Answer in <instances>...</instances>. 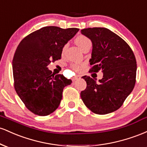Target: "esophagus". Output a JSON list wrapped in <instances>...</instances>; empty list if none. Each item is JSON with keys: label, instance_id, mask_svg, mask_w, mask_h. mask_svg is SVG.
Returning <instances> with one entry per match:
<instances>
[{"label": "esophagus", "instance_id": "esophagus-1", "mask_svg": "<svg viewBox=\"0 0 147 147\" xmlns=\"http://www.w3.org/2000/svg\"><path fill=\"white\" fill-rule=\"evenodd\" d=\"M79 78H81V76L80 75H76L75 76V77H74V80H77V79H78Z\"/></svg>", "mask_w": 147, "mask_h": 147}]
</instances>
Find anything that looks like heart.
<instances>
[{"label":"heart","mask_w":147,"mask_h":147,"mask_svg":"<svg viewBox=\"0 0 147 147\" xmlns=\"http://www.w3.org/2000/svg\"><path fill=\"white\" fill-rule=\"evenodd\" d=\"M90 43V41L87 38L86 36H83V35H80V36H78L77 38H75V43L78 45V47L80 49H82L85 45H86L87 43ZM65 48L66 47H64L63 49V51L65 50ZM81 65H78V64H73L72 65V68L75 70H79L80 69Z\"/></svg>","instance_id":"heart-1"}]
</instances>
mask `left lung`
Wrapping results in <instances>:
<instances>
[{
    "label": "left lung",
    "instance_id": "left-lung-1",
    "mask_svg": "<svg viewBox=\"0 0 147 147\" xmlns=\"http://www.w3.org/2000/svg\"><path fill=\"white\" fill-rule=\"evenodd\" d=\"M81 33L92 44L90 72L102 70L103 78L84 76L87 86L81 97L88 109L99 115L117 111L132 92L136 84L137 64L129 45L121 37L104 28H86Z\"/></svg>",
    "mask_w": 147,
    "mask_h": 147
}]
</instances>
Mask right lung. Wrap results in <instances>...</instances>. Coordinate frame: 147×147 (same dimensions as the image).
Instances as JSON below:
<instances>
[{"instance_id": "right-lung-1", "label": "right lung", "mask_w": 147, "mask_h": 147, "mask_svg": "<svg viewBox=\"0 0 147 147\" xmlns=\"http://www.w3.org/2000/svg\"><path fill=\"white\" fill-rule=\"evenodd\" d=\"M78 28H42L25 37L18 45L12 61L14 88L28 109L45 116L59 106L64 87L71 79L52 74L48 65L61 59L64 45Z\"/></svg>"}]
</instances>
